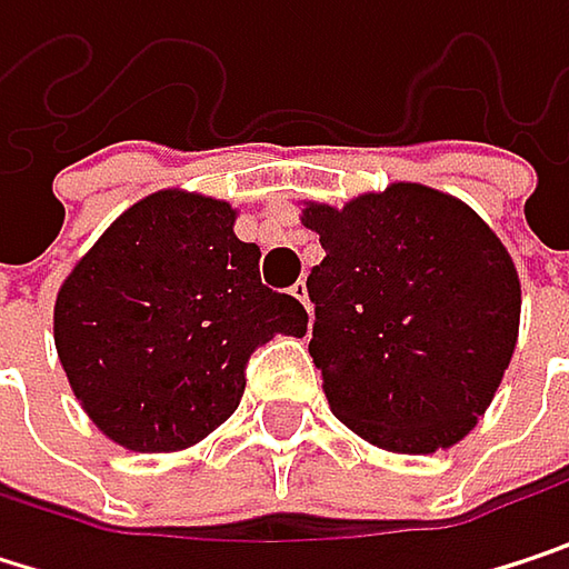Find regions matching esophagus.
Returning <instances> with one entry per match:
<instances>
[{"label": "esophagus", "mask_w": 569, "mask_h": 569, "mask_svg": "<svg viewBox=\"0 0 569 569\" xmlns=\"http://www.w3.org/2000/svg\"><path fill=\"white\" fill-rule=\"evenodd\" d=\"M289 296H292V299H299V302L306 306V312H309V289H306V283H302V280L289 289Z\"/></svg>", "instance_id": "esophagus-1"}]
</instances>
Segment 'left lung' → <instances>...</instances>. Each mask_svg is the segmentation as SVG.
Listing matches in <instances>:
<instances>
[{"mask_svg": "<svg viewBox=\"0 0 569 569\" xmlns=\"http://www.w3.org/2000/svg\"><path fill=\"white\" fill-rule=\"evenodd\" d=\"M302 227L326 250L306 289L332 415L398 455L458 445L517 346L520 280L498 233L425 183H389L342 210L309 200Z\"/></svg>", "mask_w": 569, "mask_h": 569, "instance_id": "1", "label": "left lung"}]
</instances>
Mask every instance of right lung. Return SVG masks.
<instances>
[{
  "instance_id": "1",
  "label": "right lung",
  "mask_w": 569,
  "mask_h": 569,
  "mask_svg": "<svg viewBox=\"0 0 569 569\" xmlns=\"http://www.w3.org/2000/svg\"><path fill=\"white\" fill-rule=\"evenodd\" d=\"M233 220L227 200L158 190L58 289L68 386L98 431L131 451L197 445L237 411L250 356L273 336H306V309L260 283V247Z\"/></svg>"
}]
</instances>
